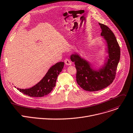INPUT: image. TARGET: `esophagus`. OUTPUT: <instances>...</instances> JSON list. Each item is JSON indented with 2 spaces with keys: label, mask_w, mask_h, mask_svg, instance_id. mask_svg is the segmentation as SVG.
I'll return each instance as SVG.
<instances>
[{
  "label": "esophagus",
  "mask_w": 133,
  "mask_h": 133,
  "mask_svg": "<svg viewBox=\"0 0 133 133\" xmlns=\"http://www.w3.org/2000/svg\"><path fill=\"white\" fill-rule=\"evenodd\" d=\"M65 63L67 65H72L71 61H70V60L69 59H66L65 60Z\"/></svg>",
  "instance_id": "obj_1"
}]
</instances>
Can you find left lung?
Listing matches in <instances>:
<instances>
[{
    "label": "left lung",
    "mask_w": 133,
    "mask_h": 133,
    "mask_svg": "<svg viewBox=\"0 0 133 133\" xmlns=\"http://www.w3.org/2000/svg\"><path fill=\"white\" fill-rule=\"evenodd\" d=\"M102 29L101 35L107 43L108 58L102 68H92L91 64L77 54L70 56L76 69V82L83 89L88 91L102 90L110 85L116 75L120 58V49L113 32L106 25L99 23Z\"/></svg>",
    "instance_id": "8db88e82"
}]
</instances>
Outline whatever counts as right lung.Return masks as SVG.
Here are the masks:
<instances>
[{
  "instance_id": "add662e5",
  "label": "right lung",
  "mask_w": 133,
  "mask_h": 133,
  "mask_svg": "<svg viewBox=\"0 0 133 133\" xmlns=\"http://www.w3.org/2000/svg\"><path fill=\"white\" fill-rule=\"evenodd\" d=\"M64 66V62H59L52 66L41 80L34 87L29 89H19L21 92L30 97H41L47 95L54 89L57 78Z\"/></svg>"
}]
</instances>
